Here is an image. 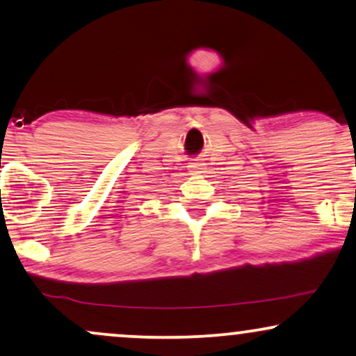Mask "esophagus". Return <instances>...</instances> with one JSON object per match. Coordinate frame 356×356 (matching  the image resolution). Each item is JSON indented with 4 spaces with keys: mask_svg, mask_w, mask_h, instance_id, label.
<instances>
[{
    "mask_svg": "<svg viewBox=\"0 0 356 356\" xmlns=\"http://www.w3.org/2000/svg\"><path fill=\"white\" fill-rule=\"evenodd\" d=\"M202 165L204 164H200V162H191V165H189V169H191V172H195V174H199V172H202Z\"/></svg>",
    "mask_w": 356,
    "mask_h": 356,
    "instance_id": "esophagus-1",
    "label": "esophagus"
}]
</instances>
